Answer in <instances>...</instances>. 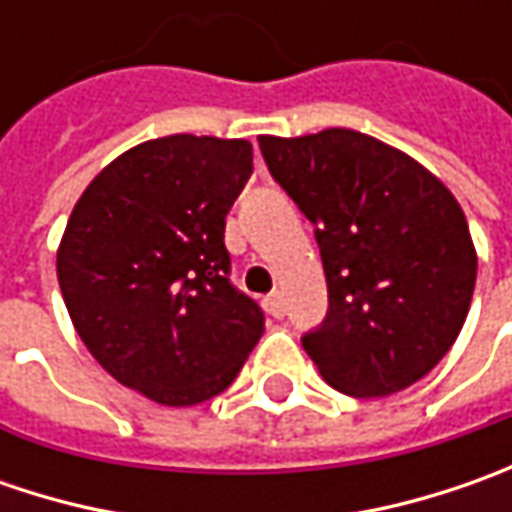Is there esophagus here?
I'll return each mask as SVG.
<instances>
[{"label": "esophagus", "mask_w": 512, "mask_h": 512, "mask_svg": "<svg viewBox=\"0 0 512 512\" xmlns=\"http://www.w3.org/2000/svg\"><path fill=\"white\" fill-rule=\"evenodd\" d=\"M265 310L273 319H282L285 316V299H282V293H270L265 299Z\"/></svg>", "instance_id": "obj_1"}]
</instances>
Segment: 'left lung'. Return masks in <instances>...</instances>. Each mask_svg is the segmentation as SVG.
Wrapping results in <instances>:
<instances>
[{"label": "left lung", "mask_w": 512, "mask_h": 512, "mask_svg": "<svg viewBox=\"0 0 512 512\" xmlns=\"http://www.w3.org/2000/svg\"><path fill=\"white\" fill-rule=\"evenodd\" d=\"M273 179L316 225L327 319L307 356L347 396L399 393L462 330L476 247L456 196L413 156L347 128L259 136Z\"/></svg>", "instance_id": "8db88e82"}]
</instances>
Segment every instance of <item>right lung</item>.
Listing matches in <instances>:
<instances>
[{
    "label": "right lung",
    "instance_id": "obj_1",
    "mask_svg": "<svg viewBox=\"0 0 512 512\" xmlns=\"http://www.w3.org/2000/svg\"><path fill=\"white\" fill-rule=\"evenodd\" d=\"M250 170L247 139L176 133L116 156L73 205L56 250L70 322L150 402L219 396L265 333L227 279L225 216Z\"/></svg>",
    "mask_w": 512,
    "mask_h": 512
}]
</instances>
